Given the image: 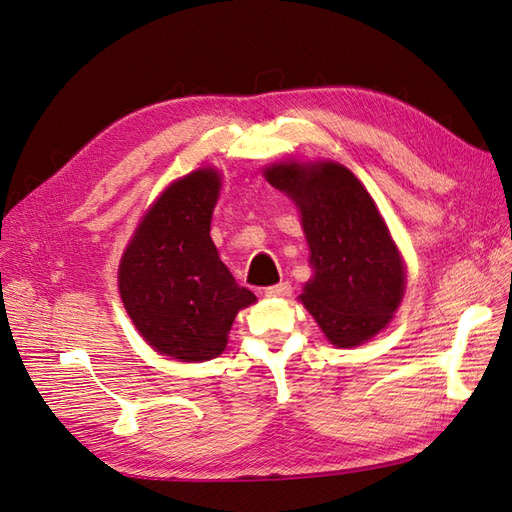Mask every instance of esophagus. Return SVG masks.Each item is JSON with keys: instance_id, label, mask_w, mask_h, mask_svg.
<instances>
[{"instance_id": "1", "label": "esophagus", "mask_w": 512, "mask_h": 512, "mask_svg": "<svg viewBox=\"0 0 512 512\" xmlns=\"http://www.w3.org/2000/svg\"><path fill=\"white\" fill-rule=\"evenodd\" d=\"M265 294H267V297H288V294H290V284L282 282V284L269 286V288H265Z\"/></svg>"}]
</instances>
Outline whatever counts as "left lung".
Returning a JSON list of instances; mask_svg holds the SVG:
<instances>
[{
	"instance_id": "left-lung-1",
	"label": "left lung",
	"mask_w": 512,
	"mask_h": 512,
	"mask_svg": "<svg viewBox=\"0 0 512 512\" xmlns=\"http://www.w3.org/2000/svg\"><path fill=\"white\" fill-rule=\"evenodd\" d=\"M267 179L301 209L314 277L301 294L335 346H359L389 324L406 273L384 220L348 168L282 162Z\"/></svg>"
}]
</instances>
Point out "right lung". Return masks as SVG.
<instances>
[{"label": "right lung", "instance_id": "obj_1", "mask_svg": "<svg viewBox=\"0 0 512 512\" xmlns=\"http://www.w3.org/2000/svg\"><path fill=\"white\" fill-rule=\"evenodd\" d=\"M218 194L211 168L175 181L147 211L119 265L123 305L145 342L190 363L222 354L237 312L256 301L211 241Z\"/></svg>", "mask_w": 512, "mask_h": 512}]
</instances>
